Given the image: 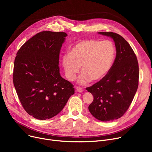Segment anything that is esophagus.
I'll list each match as a JSON object with an SVG mask.
<instances>
[{
    "label": "esophagus",
    "mask_w": 152,
    "mask_h": 152,
    "mask_svg": "<svg viewBox=\"0 0 152 152\" xmlns=\"http://www.w3.org/2000/svg\"><path fill=\"white\" fill-rule=\"evenodd\" d=\"M76 91L77 92H83L84 90H83V89L82 88V87H76Z\"/></svg>",
    "instance_id": "esophagus-1"
}]
</instances>
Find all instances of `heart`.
Returning <instances> with one entry per match:
<instances>
[{"mask_svg": "<svg viewBox=\"0 0 152 152\" xmlns=\"http://www.w3.org/2000/svg\"><path fill=\"white\" fill-rule=\"evenodd\" d=\"M115 48L110 41L87 39L75 44L69 53L63 56L62 65L66 78L73 81L79 72L78 83L86 84L105 77L114 61Z\"/></svg>", "mask_w": 152, "mask_h": 152, "instance_id": "b5f03b06", "label": "heart"}]
</instances>
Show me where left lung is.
Wrapping results in <instances>:
<instances>
[{"mask_svg": "<svg viewBox=\"0 0 152 152\" xmlns=\"http://www.w3.org/2000/svg\"><path fill=\"white\" fill-rule=\"evenodd\" d=\"M98 33L113 39L116 55L105 77L86 88L94 96L89 110L98 120L113 121L125 113L137 92L139 64L131 47L121 36L112 32Z\"/></svg>", "mask_w": 152, "mask_h": 152, "instance_id": "8db88e82", "label": "left lung"}]
</instances>
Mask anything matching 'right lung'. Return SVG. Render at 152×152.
Segmentation results:
<instances>
[{"mask_svg":"<svg viewBox=\"0 0 152 152\" xmlns=\"http://www.w3.org/2000/svg\"><path fill=\"white\" fill-rule=\"evenodd\" d=\"M67 34L42 31L17 53L13 81L24 109L41 120L58 115L75 94L73 85L60 73L59 55Z\"/></svg>","mask_w":152,"mask_h":152,"instance_id":"add662e5","label":"right lung"}]
</instances>
